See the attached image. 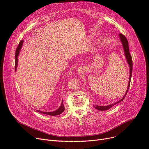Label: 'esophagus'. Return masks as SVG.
<instances>
[{"instance_id": "1", "label": "esophagus", "mask_w": 149, "mask_h": 149, "mask_svg": "<svg viewBox=\"0 0 149 149\" xmlns=\"http://www.w3.org/2000/svg\"><path fill=\"white\" fill-rule=\"evenodd\" d=\"M82 71H83V68H80V69H79L78 72H82Z\"/></svg>"}]
</instances>
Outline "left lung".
Masks as SVG:
<instances>
[{"mask_svg": "<svg viewBox=\"0 0 149 149\" xmlns=\"http://www.w3.org/2000/svg\"><path fill=\"white\" fill-rule=\"evenodd\" d=\"M119 38L120 41L122 42V44L123 45V49H124V52H125V57L126 58V61L127 62V63L129 64V67L130 68V81L128 83V86H127V90L125 94V95L123 96V98L122 100H120V101H117V102H115L114 104H112L111 105H106V106H100V105H93V107L97 109V110H100V111H105L108 110V109H110V108H111L113 106H114V105L117 104V103H119L121 101H123V100H124V98L125 97L127 91L129 90V88H130V82H131V77H132V57L131 56V54L130 53V49H129V45H128V41L127 40L126 38L122 33L119 34Z\"/></svg>", "mask_w": 149, "mask_h": 149, "instance_id": "1", "label": "left lung"}]
</instances>
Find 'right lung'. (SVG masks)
<instances>
[{
  "instance_id": "1",
  "label": "right lung",
  "mask_w": 149,
  "mask_h": 149,
  "mask_svg": "<svg viewBox=\"0 0 149 149\" xmlns=\"http://www.w3.org/2000/svg\"><path fill=\"white\" fill-rule=\"evenodd\" d=\"M23 43V41H21L20 42H19L17 48L16 49V52H15V71H16L17 70V65H18V56L19 55V53L20 52V49L22 47V45ZM65 110V107H64V105H63V101L62 102L61 105V107H59L57 110H56L54 111H52V112H44V111H39V110H36L38 111V112L39 113H41L44 114H47V115H49V116H57V115H59L62 114Z\"/></svg>"
}]
</instances>
